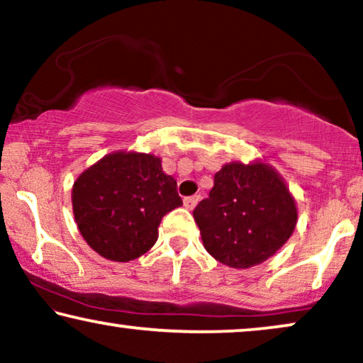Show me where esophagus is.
Masks as SVG:
<instances>
[{
  "instance_id": "34e87169",
  "label": "esophagus",
  "mask_w": 363,
  "mask_h": 363,
  "mask_svg": "<svg viewBox=\"0 0 363 363\" xmlns=\"http://www.w3.org/2000/svg\"><path fill=\"white\" fill-rule=\"evenodd\" d=\"M198 201H200V195H193V196H186L185 200H183V205H185L186 210H193L198 205Z\"/></svg>"
}]
</instances>
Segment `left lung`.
<instances>
[{
    "label": "left lung",
    "instance_id": "obj_1",
    "mask_svg": "<svg viewBox=\"0 0 363 363\" xmlns=\"http://www.w3.org/2000/svg\"><path fill=\"white\" fill-rule=\"evenodd\" d=\"M205 250L235 269L274 256L296 230L297 205L284 178L266 162H231L210 196L193 210Z\"/></svg>",
    "mask_w": 363,
    "mask_h": 363
}]
</instances>
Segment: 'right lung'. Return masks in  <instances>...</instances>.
Instances as JSON below:
<instances>
[{"label": "right lung", "mask_w": 363, "mask_h": 363, "mask_svg": "<svg viewBox=\"0 0 363 363\" xmlns=\"http://www.w3.org/2000/svg\"><path fill=\"white\" fill-rule=\"evenodd\" d=\"M71 196L79 233L97 255L116 262L145 255L162 218L183 205L160 157L127 150L107 153L86 168Z\"/></svg>", "instance_id": "obj_1"}]
</instances>
